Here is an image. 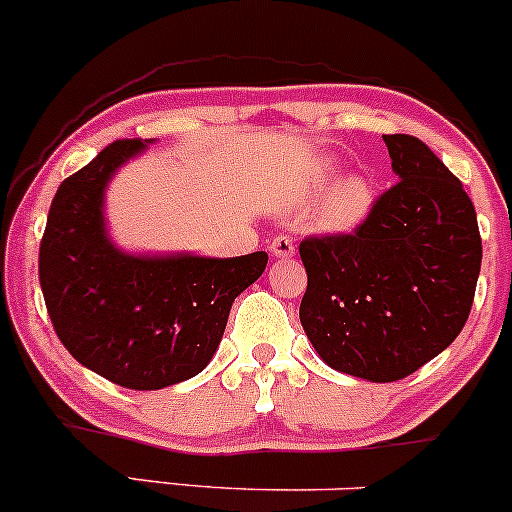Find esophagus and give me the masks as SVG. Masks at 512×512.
I'll return each instance as SVG.
<instances>
[{"mask_svg": "<svg viewBox=\"0 0 512 512\" xmlns=\"http://www.w3.org/2000/svg\"><path fill=\"white\" fill-rule=\"evenodd\" d=\"M268 251H271L275 258H290L295 256V241L287 237V234H278V237L271 241V246H268Z\"/></svg>", "mask_w": 512, "mask_h": 512, "instance_id": "obj_1", "label": "esophagus"}]
</instances>
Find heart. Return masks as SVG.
Returning a JSON list of instances; mask_svg holds the SVG:
<instances>
[{
	"instance_id": "obj_1",
	"label": "heart",
	"mask_w": 512,
	"mask_h": 512,
	"mask_svg": "<svg viewBox=\"0 0 512 512\" xmlns=\"http://www.w3.org/2000/svg\"><path fill=\"white\" fill-rule=\"evenodd\" d=\"M331 169H324L314 181V193L324 191V183L329 181ZM372 186L365 176L350 174L338 179L326 193L324 203H321L319 225L331 232H346L365 220L367 212L372 208Z\"/></svg>"
}]
</instances>
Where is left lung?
I'll return each mask as SVG.
<instances>
[{"label":"left lung","mask_w":512,"mask_h":512,"mask_svg":"<svg viewBox=\"0 0 512 512\" xmlns=\"http://www.w3.org/2000/svg\"><path fill=\"white\" fill-rule=\"evenodd\" d=\"M382 140L399 181L350 234L302 239L300 321L333 370L396 382L442 353L467 324L481 234L467 191L426 142Z\"/></svg>","instance_id":"left-lung-1"}]
</instances>
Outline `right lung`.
Masks as SVG:
<instances>
[{
	"instance_id": "obj_1",
	"label": "right lung",
	"mask_w": 512,
	"mask_h": 512,
	"mask_svg": "<svg viewBox=\"0 0 512 512\" xmlns=\"http://www.w3.org/2000/svg\"><path fill=\"white\" fill-rule=\"evenodd\" d=\"M145 149L116 140L57 188L40 239L38 275L62 346L96 375L128 389H162L198 375L225 333L237 295L268 254L237 258L130 256L103 225V188Z\"/></svg>"
}]
</instances>
